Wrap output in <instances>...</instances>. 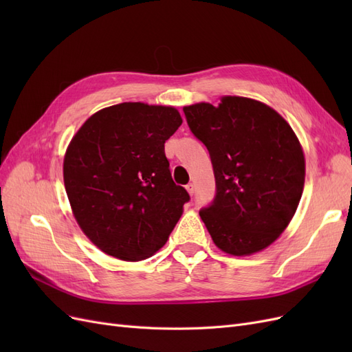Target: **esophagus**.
<instances>
[{"label": "esophagus", "mask_w": 352, "mask_h": 352, "mask_svg": "<svg viewBox=\"0 0 352 352\" xmlns=\"http://www.w3.org/2000/svg\"><path fill=\"white\" fill-rule=\"evenodd\" d=\"M186 190H188V194L192 197L194 195V190H195V186H194V184H188L186 185Z\"/></svg>", "instance_id": "34e87169"}]
</instances>
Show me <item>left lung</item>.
<instances>
[{
  "instance_id": "obj_1",
  "label": "left lung",
  "mask_w": 352,
  "mask_h": 352,
  "mask_svg": "<svg viewBox=\"0 0 352 352\" xmlns=\"http://www.w3.org/2000/svg\"><path fill=\"white\" fill-rule=\"evenodd\" d=\"M184 111L214 168L216 198L199 211L212 242L235 257L270 247L291 223L305 182L304 151L291 124L270 105L235 95Z\"/></svg>"
}]
</instances>
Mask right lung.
Segmentation results:
<instances>
[{
  "instance_id": "right-lung-1",
  "label": "right lung",
  "mask_w": 352,
  "mask_h": 352,
  "mask_svg": "<svg viewBox=\"0 0 352 352\" xmlns=\"http://www.w3.org/2000/svg\"><path fill=\"white\" fill-rule=\"evenodd\" d=\"M182 122L172 105L122 102L94 113L72 138L66 194L79 228L104 254L141 261L167 242L189 201L164 154Z\"/></svg>"
}]
</instances>
